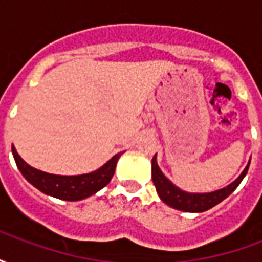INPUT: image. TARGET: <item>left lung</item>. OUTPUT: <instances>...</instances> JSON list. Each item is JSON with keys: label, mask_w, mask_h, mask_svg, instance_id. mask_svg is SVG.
Wrapping results in <instances>:
<instances>
[{"label": "left lung", "mask_w": 262, "mask_h": 262, "mask_svg": "<svg viewBox=\"0 0 262 262\" xmlns=\"http://www.w3.org/2000/svg\"><path fill=\"white\" fill-rule=\"evenodd\" d=\"M248 165L244 168L240 177L237 178L236 181H233L230 185H227L226 188L213 191V192L206 193H191L182 191L178 187H176L172 182L163 174V171L160 170V167L157 165V160L156 156L151 160V178H153L154 185L157 189L160 199L164 203H167L168 206L182 212H205L208 209L213 208L217 203H220L223 199L229 196L237 187L238 184L243 181V178L246 177L248 171Z\"/></svg>", "instance_id": "obj_1"}]
</instances>
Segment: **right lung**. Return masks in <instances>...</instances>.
<instances>
[{
    "label": "right lung",
    "instance_id": "add662e5",
    "mask_svg": "<svg viewBox=\"0 0 262 262\" xmlns=\"http://www.w3.org/2000/svg\"><path fill=\"white\" fill-rule=\"evenodd\" d=\"M12 154H14L15 163L22 172V176L26 178V181L31 182L33 187L42 191L43 193L57 198V199H63V201H81L94 195L103 187H106L114 177L116 163L120 157V153H118L109 160L108 163H105L101 168L88 174L56 176V174H49V172L31 167L20 159V156L16 153L14 146H12Z\"/></svg>",
    "mask_w": 262,
    "mask_h": 262
}]
</instances>
